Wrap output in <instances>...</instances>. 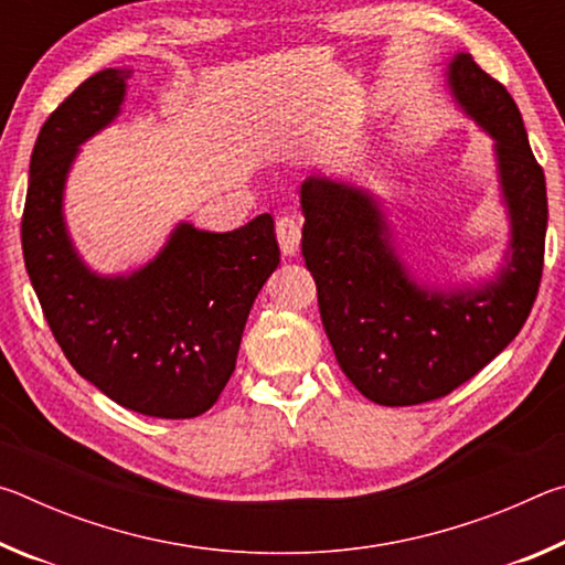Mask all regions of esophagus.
Masks as SVG:
<instances>
[{"label":"esophagus","instance_id":"obj_1","mask_svg":"<svg viewBox=\"0 0 565 565\" xmlns=\"http://www.w3.org/2000/svg\"><path fill=\"white\" fill-rule=\"evenodd\" d=\"M276 238H279V246L286 256H296L301 246V224L289 214L279 216L276 218Z\"/></svg>","mask_w":565,"mask_h":565}]
</instances>
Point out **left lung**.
Returning <instances> with one entry per match:
<instances>
[{
	"label": "left lung",
	"mask_w": 565,
	"mask_h": 565,
	"mask_svg": "<svg viewBox=\"0 0 565 565\" xmlns=\"http://www.w3.org/2000/svg\"><path fill=\"white\" fill-rule=\"evenodd\" d=\"M448 89L495 139L511 242L493 281L420 286L401 262L379 199L329 177L301 184V254L317 281L323 329L343 374L381 406L441 398L519 337L543 274L548 202L521 111L471 54H456Z\"/></svg>",
	"instance_id": "left-lung-1"
}]
</instances>
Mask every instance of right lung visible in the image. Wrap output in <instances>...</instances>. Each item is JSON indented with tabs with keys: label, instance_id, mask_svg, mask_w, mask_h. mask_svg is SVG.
I'll return each instance as SVG.
<instances>
[{
	"label": "right lung",
	"instance_id": "add662e5",
	"mask_svg": "<svg viewBox=\"0 0 565 565\" xmlns=\"http://www.w3.org/2000/svg\"><path fill=\"white\" fill-rule=\"evenodd\" d=\"M131 70L82 82L36 137L22 216L30 281L76 374L119 406L194 418L236 369L248 311L279 266L271 214L226 234L181 222L164 248L127 276L94 274L64 224V184L79 147L119 117Z\"/></svg>",
	"mask_w": 565,
	"mask_h": 565
}]
</instances>
